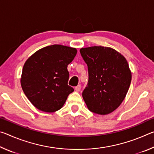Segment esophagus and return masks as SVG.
<instances>
[{"label": "esophagus", "mask_w": 154, "mask_h": 154, "mask_svg": "<svg viewBox=\"0 0 154 154\" xmlns=\"http://www.w3.org/2000/svg\"><path fill=\"white\" fill-rule=\"evenodd\" d=\"M75 90H76L77 92H79L80 90H81V85H77V86L75 88Z\"/></svg>", "instance_id": "obj_1"}]
</instances>
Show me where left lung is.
I'll list each match as a JSON object with an SVG mask.
<instances>
[{"label":"left lung","instance_id":"8db88e82","mask_svg":"<svg viewBox=\"0 0 154 154\" xmlns=\"http://www.w3.org/2000/svg\"><path fill=\"white\" fill-rule=\"evenodd\" d=\"M80 53L89 75L83 100L93 113H111L123 102L131 82L126 59L114 49L103 46L82 48Z\"/></svg>","mask_w":154,"mask_h":154}]
</instances>
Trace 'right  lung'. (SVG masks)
Segmentation results:
<instances>
[{
    "mask_svg": "<svg viewBox=\"0 0 154 154\" xmlns=\"http://www.w3.org/2000/svg\"><path fill=\"white\" fill-rule=\"evenodd\" d=\"M76 48L62 45L47 46L36 51L24 63L21 85L36 109L53 113L60 109L74 91L68 85V64L77 54Z\"/></svg>",
    "mask_w": 154,
    "mask_h": 154,
    "instance_id": "obj_1",
    "label": "right lung"
}]
</instances>
